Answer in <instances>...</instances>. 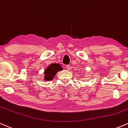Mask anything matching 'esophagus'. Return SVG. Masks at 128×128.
I'll use <instances>...</instances> for the list:
<instances>
[{
	"instance_id": "obj_1",
	"label": "esophagus",
	"mask_w": 128,
	"mask_h": 128,
	"mask_svg": "<svg viewBox=\"0 0 128 128\" xmlns=\"http://www.w3.org/2000/svg\"><path fill=\"white\" fill-rule=\"evenodd\" d=\"M66 69L68 70H71V69H72V66H70V65H66Z\"/></svg>"
}]
</instances>
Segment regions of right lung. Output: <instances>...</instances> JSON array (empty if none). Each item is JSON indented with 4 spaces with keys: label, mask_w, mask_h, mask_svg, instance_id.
<instances>
[{
    "label": "right lung",
    "mask_w": 128,
    "mask_h": 128,
    "mask_svg": "<svg viewBox=\"0 0 128 128\" xmlns=\"http://www.w3.org/2000/svg\"><path fill=\"white\" fill-rule=\"evenodd\" d=\"M63 70L62 67L58 64H52L46 68L44 71V80H52L58 71Z\"/></svg>",
    "instance_id": "obj_1"
}]
</instances>
